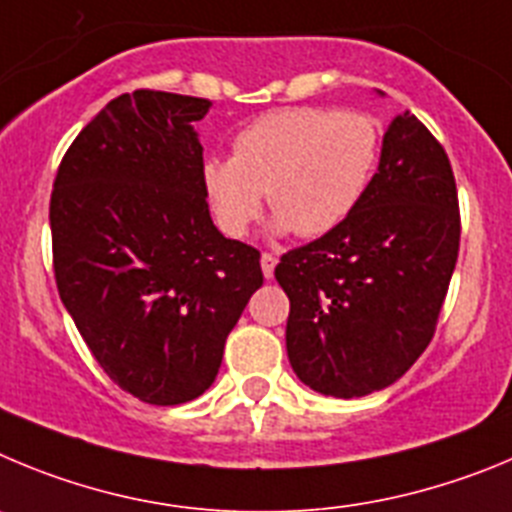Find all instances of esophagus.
Returning <instances> with one entry per match:
<instances>
[{
  "instance_id": "esophagus-1",
  "label": "esophagus",
  "mask_w": 512,
  "mask_h": 512,
  "mask_svg": "<svg viewBox=\"0 0 512 512\" xmlns=\"http://www.w3.org/2000/svg\"><path fill=\"white\" fill-rule=\"evenodd\" d=\"M260 265H262V273H265V278L270 280V278H273V273H275V265H278V257H275L273 252H262Z\"/></svg>"
}]
</instances>
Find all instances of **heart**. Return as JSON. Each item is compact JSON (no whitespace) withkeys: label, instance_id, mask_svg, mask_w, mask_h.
Segmentation results:
<instances>
[{"label":"heart","instance_id":"heart-1","mask_svg":"<svg viewBox=\"0 0 512 512\" xmlns=\"http://www.w3.org/2000/svg\"><path fill=\"white\" fill-rule=\"evenodd\" d=\"M380 155V127L359 112L290 107L267 112L234 137L232 160L209 158L201 186L216 224L242 237L262 209L275 229L324 237L342 227L365 196Z\"/></svg>","mask_w":512,"mask_h":512}]
</instances>
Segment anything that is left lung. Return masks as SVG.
I'll use <instances>...</instances> for the list:
<instances>
[{
  "instance_id": "obj_1",
  "label": "left lung",
  "mask_w": 512,
  "mask_h": 512,
  "mask_svg": "<svg viewBox=\"0 0 512 512\" xmlns=\"http://www.w3.org/2000/svg\"><path fill=\"white\" fill-rule=\"evenodd\" d=\"M457 183L444 147L403 112L342 227L285 252V347L303 385L334 398L388 388L428 347L459 255Z\"/></svg>"
}]
</instances>
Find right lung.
Listing matches in <instances>:
<instances>
[{
  "label": "right lung",
  "mask_w": 512,
  "mask_h": 512,
  "mask_svg": "<svg viewBox=\"0 0 512 512\" xmlns=\"http://www.w3.org/2000/svg\"><path fill=\"white\" fill-rule=\"evenodd\" d=\"M211 101L140 89L71 142L50 196L58 293L124 393L178 405L211 388L262 285L260 252L214 227L193 124Z\"/></svg>",
  "instance_id": "1"
}]
</instances>
